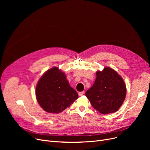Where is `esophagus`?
I'll use <instances>...</instances> for the list:
<instances>
[{
  "label": "esophagus",
  "mask_w": 150,
  "mask_h": 150,
  "mask_svg": "<svg viewBox=\"0 0 150 150\" xmlns=\"http://www.w3.org/2000/svg\"><path fill=\"white\" fill-rule=\"evenodd\" d=\"M84 92L83 91V92H80L79 93H78V95H79V96H82L83 94H84Z\"/></svg>",
  "instance_id": "34e87169"
}]
</instances>
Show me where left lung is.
Returning a JSON list of instances; mask_svg holds the SVG:
<instances>
[{
	"label": "left lung",
	"mask_w": 150,
	"mask_h": 150,
	"mask_svg": "<svg viewBox=\"0 0 150 150\" xmlns=\"http://www.w3.org/2000/svg\"><path fill=\"white\" fill-rule=\"evenodd\" d=\"M97 78L86 96L93 108L101 114L116 112L125 99L127 88L120 75L115 70L106 67L97 71Z\"/></svg>",
	"instance_id": "obj_1"
}]
</instances>
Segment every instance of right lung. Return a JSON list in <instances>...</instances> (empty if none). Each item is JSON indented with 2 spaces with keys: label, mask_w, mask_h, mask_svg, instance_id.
Segmentation results:
<instances>
[{
  "label": "right lung",
  "mask_w": 150,
  "mask_h": 150,
  "mask_svg": "<svg viewBox=\"0 0 150 150\" xmlns=\"http://www.w3.org/2000/svg\"><path fill=\"white\" fill-rule=\"evenodd\" d=\"M36 97L45 111L58 114L69 108L78 95L69 85L65 74L54 67L46 71L38 81Z\"/></svg>",
  "instance_id": "1"
}]
</instances>
